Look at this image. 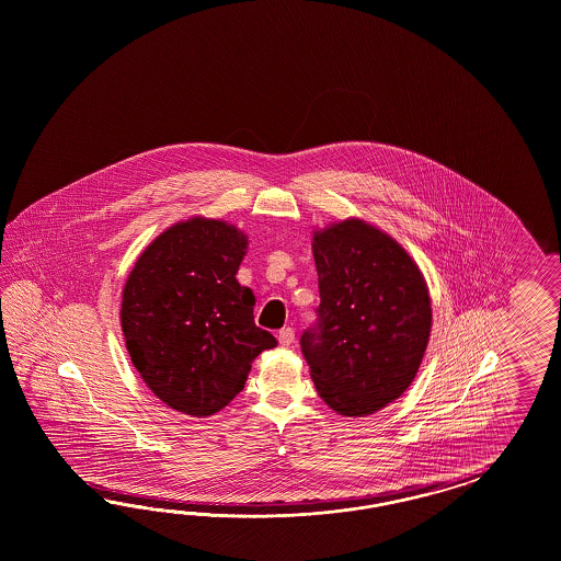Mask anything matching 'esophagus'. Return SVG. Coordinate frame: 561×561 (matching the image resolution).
Masks as SVG:
<instances>
[{
    "mask_svg": "<svg viewBox=\"0 0 561 561\" xmlns=\"http://www.w3.org/2000/svg\"><path fill=\"white\" fill-rule=\"evenodd\" d=\"M277 340H279V343H282L284 347H289V345L294 343V340H296V333H294L291 327H284V329L277 333Z\"/></svg>",
    "mask_w": 561,
    "mask_h": 561,
    "instance_id": "1",
    "label": "esophagus"
}]
</instances>
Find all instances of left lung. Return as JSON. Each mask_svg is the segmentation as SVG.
<instances>
[{"label":"left lung","instance_id":"obj_1","mask_svg":"<svg viewBox=\"0 0 561 561\" xmlns=\"http://www.w3.org/2000/svg\"><path fill=\"white\" fill-rule=\"evenodd\" d=\"M319 323L300 337L324 403L364 417L408 391L432 331L424 273L408 251L368 221H333L312 232Z\"/></svg>","mask_w":561,"mask_h":561}]
</instances>
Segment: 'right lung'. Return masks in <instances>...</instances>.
Returning a JSON list of instances; mask_svg holds the SVG:
<instances>
[{
	"instance_id": "1",
	"label": "right lung",
	"mask_w": 561,
	"mask_h": 561,
	"mask_svg": "<svg viewBox=\"0 0 561 561\" xmlns=\"http://www.w3.org/2000/svg\"><path fill=\"white\" fill-rule=\"evenodd\" d=\"M249 237L234 224L176 221L137 256L121 300L127 352L170 409L207 417L244 389L251 364L277 341L259 329L238 267Z\"/></svg>"
}]
</instances>
